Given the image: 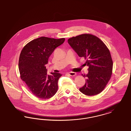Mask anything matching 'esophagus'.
I'll list each match as a JSON object with an SVG mask.
<instances>
[{
    "label": "esophagus",
    "instance_id": "esophagus-1",
    "mask_svg": "<svg viewBox=\"0 0 131 131\" xmlns=\"http://www.w3.org/2000/svg\"><path fill=\"white\" fill-rule=\"evenodd\" d=\"M68 75H69L70 76H75L76 75V73L75 72H71L68 73Z\"/></svg>",
    "mask_w": 131,
    "mask_h": 131
}]
</instances>
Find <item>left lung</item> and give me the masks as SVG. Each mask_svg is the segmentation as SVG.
Segmentation results:
<instances>
[{
  "label": "left lung",
  "mask_w": 131,
  "mask_h": 131,
  "mask_svg": "<svg viewBox=\"0 0 131 131\" xmlns=\"http://www.w3.org/2000/svg\"><path fill=\"white\" fill-rule=\"evenodd\" d=\"M68 42L80 57L86 60L85 64L89 67L88 73L82 75L86 80L79 90L87 96L100 93L112 74L113 63L109 49L101 39L90 34L73 37Z\"/></svg>",
  "instance_id": "1"
}]
</instances>
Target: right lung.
Here are the masks:
<instances>
[{
	"label": "right lung",
	"mask_w": 131,
	"mask_h": 131,
	"mask_svg": "<svg viewBox=\"0 0 131 131\" xmlns=\"http://www.w3.org/2000/svg\"><path fill=\"white\" fill-rule=\"evenodd\" d=\"M65 39L41 37L31 41L20 53L18 68L21 79L36 97L47 99L53 97L58 90L59 73H47L45 65L56 48Z\"/></svg>",
	"instance_id": "add662e5"
}]
</instances>
